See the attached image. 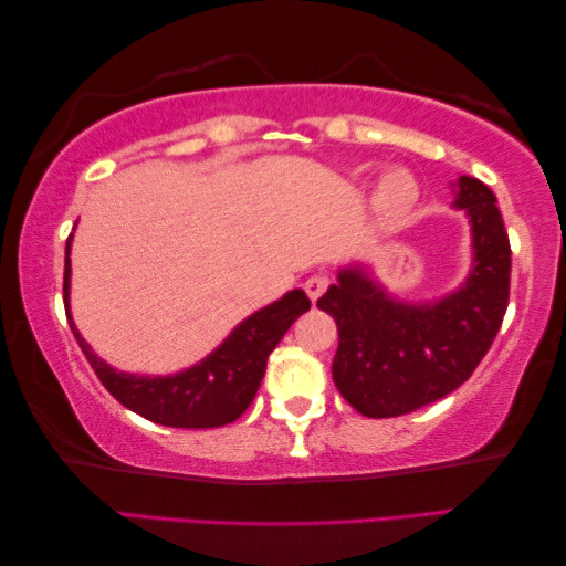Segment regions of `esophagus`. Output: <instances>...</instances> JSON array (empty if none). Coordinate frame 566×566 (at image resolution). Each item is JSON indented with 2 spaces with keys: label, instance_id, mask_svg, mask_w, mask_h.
I'll list each match as a JSON object with an SVG mask.
<instances>
[{
  "label": "esophagus",
  "instance_id": "esophagus-1",
  "mask_svg": "<svg viewBox=\"0 0 566 566\" xmlns=\"http://www.w3.org/2000/svg\"><path fill=\"white\" fill-rule=\"evenodd\" d=\"M326 289H328V277L326 275H311L308 281L303 283V291L308 293V298L316 303L323 293H326Z\"/></svg>",
  "mask_w": 566,
  "mask_h": 566
}]
</instances>
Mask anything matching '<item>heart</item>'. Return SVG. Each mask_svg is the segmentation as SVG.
Segmentation results:
<instances>
[{"instance_id":"heart-1","label":"heart","mask_w":566,"mask_h":566,"mask_svg":"<svg viewBox=\"0 0 566 566\" xmlns=\"http://www.w3.org/2000/svg\"><path fill=\"white\" fill-rule=\"evenodd\" d=\"M416 198H419V188H416V180L406 170L386 172L381 182H378L376 202L388 218L403 216L413 206Z\"/></svg>"}]
</instances>
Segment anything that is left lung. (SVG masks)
Wrapping results in <instances>:
<instances>
[{"mask_svg":"<svg viewBox=\"0 0 566 566\" xmlns=\"http://www.w3.org/2000/svg\"><path fill=\"white\" fill-rule=\"evenodd\" d=\"M457 206L474 228V268L461 289L433 305L388 301L360 271H344L318 298L338 326L333 381L368 419H394L439 401L469 381L502 328L512 248L494 192L459 180Z\"/></svg>","mask_w":566,"mask_h":566,"instance_id":"left-lung-1","label":"left lung"}]
</instances>
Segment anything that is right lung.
<instances>
[{
    "instance_id": "right-lung-1",
    "label": "right lung",
    "mask_w": 566,
    "mask_h": 566,
    "mask_svg": "<svg viewBox=\"0 0 566 566\" xmlns=\"http://www.w3.org/2000/svg\"><path fill=\"white\" fill-rule=\"evenodd\" d=\"M70 240L72 238H67V248H64V311H67L74 338L85 350L102 386L125 409L140 413L153 423L172 426V429H216V426L235 421L255 398L268 356L273 354L277 340L285 336V331L301 313L311 308L308 295L291 291L281 301L240 323L216 354L178 376L143 378L117 374L92 354L70 318Z\"/></svg>"
}]
</instances>
